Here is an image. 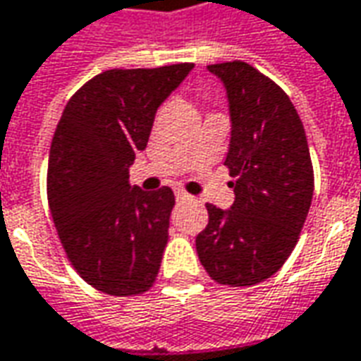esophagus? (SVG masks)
<instances>
[{"label":"esophagus","instance_id":"34e87169","mask_svg":"<svg viewBox=\"0 0 361 361\" xmlns=\"http://www.w3.org/2000/svg\"><path fill=\"white\" fill-rule=\"evenodd\" d=\"M176 200H178V201H188V200H191V195L188 193V191H183V190H180V188H178V190H176Z\"/></svg>","mask_w":361,"mask_h":361}]
</instances>
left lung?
<instances>
[{"instance_id": "8db88e82", "label": "left lung", "mask_w": 361, "mask_h": 361, "mask_svg": "<svg viewBox=\"0 0 361 361\" xmlns=\"http://www.w3.org/2000/svg\"><path fill=\"white\" fill-rule=\"evenodd\" d=\"M221 78L231 114L225 158L231 209L207 203L209 223L195 249L215 283L251 286L271 279L302 229L314 171L302 120L283 88L243 61L209 65Z\"/></svg>"}]
</instances>
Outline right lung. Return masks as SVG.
Segmentation results:
<instances>
[{
	"label": "right lung",
	"mask_w": 361,
	"mask_h": 361,
	"mask_svg": "<svg viewBox=\"0 0 361 361\" xmlns=\"http://www.w3.org/2000/svg\"><path fill=\"white\" fill-rule=\"evenodd\" d=\"M193 63L104 71L71 97L51 142L47 197L68 261L110 296L154 284L176 197L170 188L130 185V166L148 146L156 110Z\"/></svg>",
	"instance_id": "add662e5"
}]
</instances>
